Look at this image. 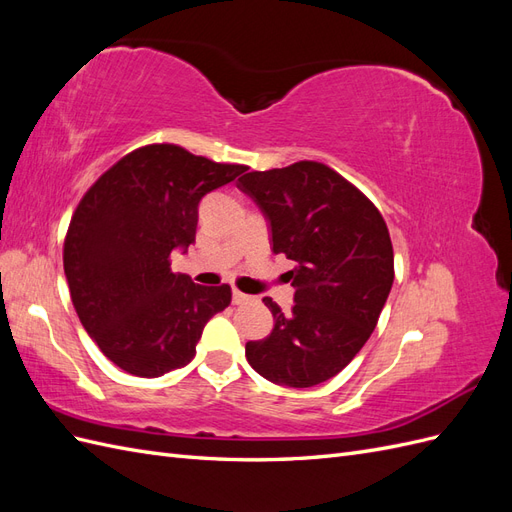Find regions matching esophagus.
<instances>
[{
    "mask_svg": "<svg viewBox=\"0 0 512 512\" xmlns=\"http://www.w3.org/2000/svg\"><path fill=\"white\" fill-rule=\"evenodd\" d=\"M247 301H250V297H247V294H243L241 290H232V303H235V305H243V303H247Z\"/></svg>",
    "mask_w": 512,
    "mask_h": 512,
    "instance_id": "1",
    "label": "esophagus"
}]
</instances>
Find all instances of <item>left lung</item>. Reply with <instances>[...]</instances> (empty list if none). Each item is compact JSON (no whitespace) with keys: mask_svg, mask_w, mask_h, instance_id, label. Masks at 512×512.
<instances>
[{"mask_svg":"<svg viewBox=\"0 0 512 512\" xmlns=\"http://www.w3.org/2000/svg\"><path fill=\"white\" fill-rule=\"evenodd\" d=\"M271 224L275 254L297 262L294 305L284 314L271 297L273 331L247 342L262 378L307 389L339 374L376 329L395 267L389 228L376 205L333 168L301 160L252 170L239 179Z\"/></svg>","mask_w":512,"mask_h":512,"instance_id":"left-lung-1","label":"left lung"}]
</instances>
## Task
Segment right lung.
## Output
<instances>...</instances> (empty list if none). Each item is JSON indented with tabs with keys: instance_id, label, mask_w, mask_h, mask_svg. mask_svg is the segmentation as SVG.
Returning a JSON list of instances; mask_svg holds the SVG:
<instances>
[{
	"instance_id": "add662e5",
	"label": "right lung",
	"mask_w": 512,
	"mask_h": 512,
	"mask_svg": "<svg viewBox=\"0 0 512 512\" xmlns=\"http://www.w3.org/2000/svg\"><path fill=\"white\" fill-rule=\"evenodd\" d=\"M243 170L156 143L123 156L81 198L64 241L72 305L128 374L188 365L209 318L230 305L228 284H194L170 271V254L194 243L200 198Z\"/></svg>"
}]
</instances>
